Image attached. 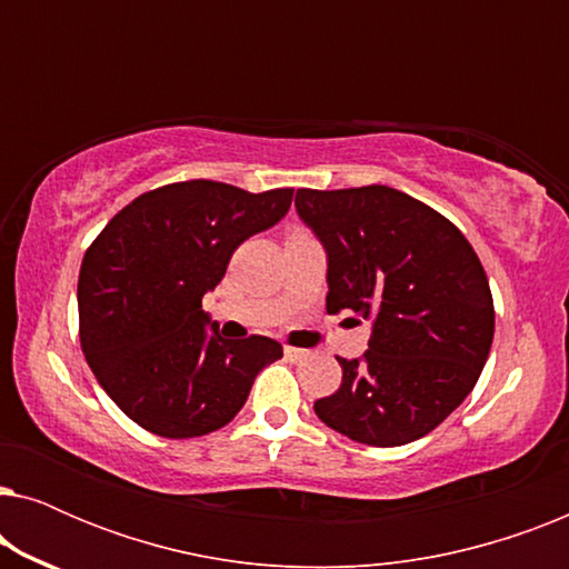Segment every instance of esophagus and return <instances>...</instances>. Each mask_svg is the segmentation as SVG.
I'll return each instance as SVG.
<instances>
[{
	"mask_svg": "<svg viewBox=\"0 0 569 569\" xmlns=\"http://www.w3.org/2000/svg\"><path fill=\"white\" fill-rule=\"evenodd\" d=\"M284 357L290 362H300V360H306L308 352H306V349H298V347H284Z\"/></svg>",
	"mask_w": 569,
	"mask_h": 569,
	"instance_id": "obj_1",
	"label": "esophagus"
}]
</instances>
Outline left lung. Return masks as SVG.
Returning <instances> with one entry per match:
<instances>
[{
  "mask_svg": "<svg viewBox=\"0 0 569 569\" xmlns=\"http://www.w3.org/2000/svg\"><path fill=\"white\" fill-rule=\"evenodd\" d=\"M300 220L329 256L326 310L372 321L368 352L337 357L341 386L313 403L349 440L407 446L477 386L495 302L477 251L448 217L391 186L298 189Z\"/></svg>",
  "mask_w": 569,
  "mask_h": 569,
  "instance_id": "obj_1",
  "label": "left lung"
}]
</instances>
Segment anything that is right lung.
Segmentation results:
<instances>
[{"mask_svg":"<svg viewBox=\"0 0 569 569\" xmlns=\"http://www.w3.org/2000/svg\"><path fill=\"white\" fill-rule=\"evenodd\" d=\"M290 204L292 189L251 193L197 178L142 193L92 240L77 282L82 352L147 432L183 440L220 430L282 357L269 337L209 331L201 298L222 282L236 248Z\"/></svg>","mask_w":569,"mask_h":569,"instance_id":"1","label":"right lung"}]
</instances>
